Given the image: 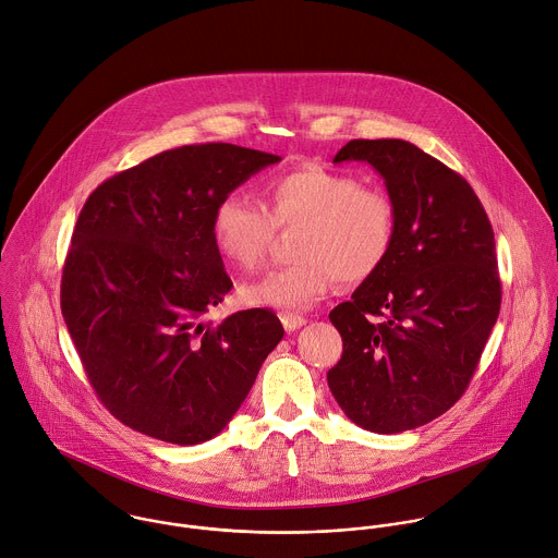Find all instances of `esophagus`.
I'll use <instances>...</instances> for the list:
<instances>
[{
	"label": "esophagus",
	"instance_id": "esophagus-1",
	"mask_svg": "<svg viewBox=\"0 0 558 558\" xmlns=\"http://www.w3.org/2000/svg\"><path fill=\"white\" fill-rule=\"evenodd\" d=\"M280 319H282V326H284L287 332H295V330H300L302 326H306V317L295 315V313H282Z\"/></svg>",
	"mask_w": 558,
	"mask_h": 558
}]
</instances>
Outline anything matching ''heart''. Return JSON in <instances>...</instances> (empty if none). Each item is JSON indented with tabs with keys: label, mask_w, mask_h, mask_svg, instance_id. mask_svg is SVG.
<instances>
[{
	"label": "heart",
	"mask_w": 558,
	"mask_h": 558,
	"mask_svg": "<svg viewBox=\"0 0 558 558\" xmlns=\"http://www.w3.org/2000/svg\"><path fill=\"white\" fill-rule=\"evenodd\" d=\"M265 210L226 195L213 213L217 252L236 269H256L276 228H295L298 260L241 287L245 306L302 311L317 304L337 280L363 282L389 258L396 243V204L354 173L308 165L267 182Z\"/></svg>",
	"instance_id": "1"
}]
</instances>
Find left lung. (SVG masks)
Listing matches in <instances>:
<instances>
[{
    "label": "left lung",
    "mask_w": 558,
    "mask_h": 558,
    "mask_svg": "<svg viewBox=\"0 0 558 558\" xmlns=\"http://www.w3.org/2000/svg\"><path fill=\"white\" fill-rule=\"evenodd\" d=\"M345 160L380 173L398 226L385 265L330 311L343 356L328 387L356 426L393 435L444 415L468 389L500 315L496 239L468 180L417 145L356 138L335 156Z\"/></svg>",
    "instance_id": "8db88e82"
}]
</instances>
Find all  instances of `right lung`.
Masks as SVG:
<instances>
[{"label":"right lung","instance_id":"1","mask_svg":"<svg viewBox=\"0 0 558 558\" xmlns=\"http://www.w3.org/2000/svg\"><path fill=\"white\" fill-rule=\"evenodd\" d=\"M276 154L184 145L99 184L80 210L60 308L101 404L147 437L195 446L247 398L284 328L265 308L204 315L232 289L215 206Z\"/></svg>","mask_w":558,"mask_h":558}]
</instances>
